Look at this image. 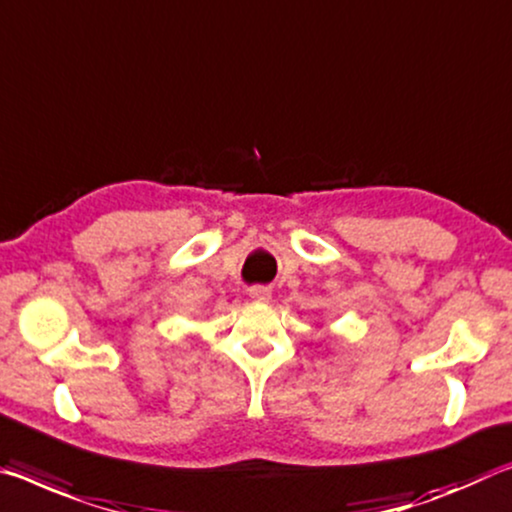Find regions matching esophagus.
Segmentation results:
<instances>
[{"mask_svg":"<svg viewBox=\"0 0 512 512\" xmlns=\"http://www.w3.org/2000/svg\"><path fill=\"white\" fill-rule=\"evenodd\" d=\"M248 294H250V298L257 300V303H269V300H271V289L269 287H262V285L250 287Z\"/></svg>","mask_w":512,"mask_h":512,"instance_id":"1","label":"esophagus"}]
</instances>
